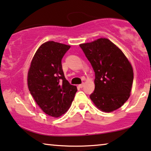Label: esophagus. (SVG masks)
I'll list each match as a JSON object with an SVG mask.
<instances>
[{"instance_id":"34e87169","label":"esophagus","mask_w":151,"mask_h":151,"mask_svg":"<svg viewBox=\"0 0 151 151\" xmlns=\"http://www.w3.org/2000/svg\"><path fill=\"white\" fill-rule=\"evenodd\" d=\"M84 86V83H81V84H80V85H79V88H82Z\"/></svg>"}]
</instances>
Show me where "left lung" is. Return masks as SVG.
Listing matches in <instances>:
<instances>
[{
  "label": "left lung",
  "instance_id": "left-lung-1",
  "mask_svg": "<svg viewBox=\"0 0 151 151\" xmlns=\"http://www.w3.org/2000/svg\"><path fill=\"white\" fill-rule=\"evenodd\" d=\"M79 45L95 73L90 99L105 112L122 107L130 97L133 82V69L127 57L106 38Z\"/></svg>",
  "mask_w": 151,
  "mask_h": 151
}]
</instances>
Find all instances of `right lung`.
<instances>
[{
  "label": "right lung",
  "instance_id": "right-lung-1",
  "mask_svg": "<svg viewBox=\"0 0 151 151\" xmlns=\"http://www.w3.org/2000/svg\"><path fill=\"white\" fill-rule=\"evenodd\" d=\"M70 45L53 41L37 50L27 73V86L37 105L45 114L59 117L71 106L77 88L66 80L61 59Z\"/></svg>",
  "mask_w": 151,
  "mask_h": 151
}]
</instances>
